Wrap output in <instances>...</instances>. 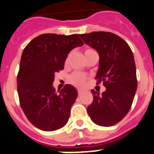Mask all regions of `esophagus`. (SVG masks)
<instances>
[{"label": "esophagus", "mask_w": 154, "mask_h": 154, "mask_svg": "<svg viewBox=\"0 0 154 154\" xmlns=\"http://www.w3.org/2000/svg\"><path fill=\"white\" fill-rule=\"evenodd\" d=\"M77 93H78V95H81L83 93V91L82 90H80V89H78L77 90Z\"/></svg>", "instance_id": "1"}]
</instances>
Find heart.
Returning <instances> with one entry per match:
<instances>
[{
	"instance_id": "obj_1",
	"label": "heart",
	"mask_w": 154,
	"mask_h": 154,
	"mask_svg": "<svg viewBox=\"0 0 154 154\" xmlns=\"http://www.w3.org/2000/svg\"><path fill=\"white\" fill-rule=\"evenodd\" d=\"M97 52L94 51V49L90 48H86L85 51H84V54H85L86 57H87L90 55L93 54H96ZM71 52L67 54V57L65 59V64H67L70 60V56H71ZM88 80V76L86 75V74H83V73H80V72H74L69 77V82L71 84H73L75 87H83L85 86L86 83H87V80Z\"/></svg>"
}]
</instances>
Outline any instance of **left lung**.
Wrapping results in <instances>:
<instances>
[{"label": "left lung", "instance_id": "left-lung-1", "mask_svg": "<svg viewBox=\"0 0 154 154\" xmlns=\"http://www.w3.org/2000/svg\"><path fill=\"white\" fill-rule=\"evenodd\" d=\"M84 43L99 54L97 84L103 83L106 91L100 94L91 90L93 102L87 110L94 124L111 127L125 117L132 106L137 88L134 54L121 37L110 32L80 34Z\"/></svg>", "mask_w": 154, "mask_h": 154}]
</instances>
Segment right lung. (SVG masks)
Instances as JSON below:
<instances>
[{
  "label": "right lung",
  "instance_id": "1",
  "mask_svg": "<svg viewBox=\"0 0 154 154\" xmlns=\"http://www.w3.org/2000/svg\"><path fill=\"white\" fill-rule=\"evenodd\" d=\"M84 45L77 34L37 36L23 49L17 77L19 101L29 121L37 128L54 131L66 125L77 90L66 84L57 94L53 87L56 72L64 67L72 49Z\"/></svg>",
  "mask_w": 154,
  "mask_h": 154
}]
</instances>
